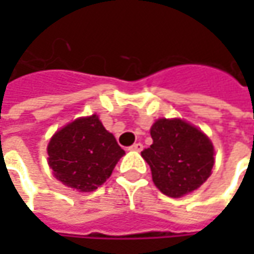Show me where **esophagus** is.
<instances>
[{
    "label": "esophagus",
    "mask_w": 254,
    "mask_h": 254,
    "mask_svg": "<svg viewBox=\"0 0 254 254\" xmlns=\"http://www.w3.org/2000/svg\"><path fill=\"white\" fill-rule=\"evenodd\" d=\"M130 150H131V151H141L142 144L141 142H135V144H132L131 147H130Z\"/></svg>",
    "instance_id": "obj_1"
}]
</instances>
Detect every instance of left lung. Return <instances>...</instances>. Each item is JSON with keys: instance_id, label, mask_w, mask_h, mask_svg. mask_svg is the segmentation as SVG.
Returning <instances> with one entry per match:
<instances>
[{"instance_id": "obj_1", "label": "left lung", "mask_w": 254, "mask_h": 254, "mask_svg": "<svg viewBox=\"0 0 254 254\" xmlns=\"http://www.w3.org/2000/svg\"><path fill=\"white\" fill-rule=\"evenodd\" d=\"M150 132L152 144L141 155L162 193L180 198L198 190L209 178L215 151L200 130L181 119H160Z\"/></svg>"}]
</instances>
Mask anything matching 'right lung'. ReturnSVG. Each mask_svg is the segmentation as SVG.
<instances>
[{
  "label": "right lung",
  "mask_w": 254,
  "mask_h": 254,
  "mask_svg": "<svg viewBox=\"0 0 254 254\" xmlns=\"http://www.w3.org/2000/svg\"><path fill=\"white\" fill-rule=\"evenodd\" d=\"M124 154L96 114L69 123L48 144V161L56 180L80 192L103 185Z\"/></svg>",
  "instance_id": "1"
}]
</instances>
